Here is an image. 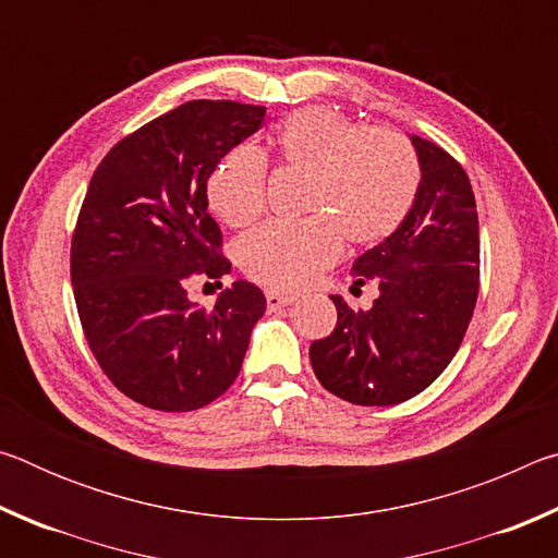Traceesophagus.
Listing matches in <instances>:
<instances>
[{"label":"esophagus","instance_id":"1","mask_svg":"<svg viewBox=\"0 0 558 558\" xmlns=\"http://www.w3.org/2000/svg\"><path fill=\"white\" fill-rule=\"evenodd\" d=\"M290 302H292V295H286V292H276V290L266 292V305H268L270 313H272V310H280V307L290 305Z\"/></svg>","mask_w":558,"mask_h":558}]
</instances>
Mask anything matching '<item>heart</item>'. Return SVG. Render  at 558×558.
I'll list each match as a JSON object with an SVG mask.
<instances>
[{
	"label": "heart",
	"instance_id": "b5f03b06",
	"mask_svg": "<svg viewBox=\"0 0 558 558\" xmlns=\"http://www.w3.org/2000/svg\"><path fill=\"white\" fill-rule=\"evenodd\" d=\"M280 167L305 174L302 221H272L239 243L241 268L278 290L307 286L342 253L391 235L418 192V159L393 130H366L329 108L298 110L272 137ZM268 172L256 149H235L209 179L214 214L233 229L266 211Z\"/></svg>",
	"mask_w": 558,
	"mask_h": 558
}]
</instances>
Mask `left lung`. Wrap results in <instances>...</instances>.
Masks as SVG:
<instances>
[{
	"label": "left lung",
	"mask_w": 558,
	"mask_h": 558,
	"mask_svg": "<svg viewBox=\"0 0 558 558\" xmlns=\"http://www.w3.org/2000/svg\"><path fill=\"white\" fill-rule=\"evenodd\" d=\"M421 165L399 229L354 260V288L379 286L369 310L332 295L337 327L310 344L315 376L356 405H393L438 379L460 349L480 290V226L465 169L411 135Z\"/></svg>",
	"instance_id": "left-lung-1"
}]
</instances>
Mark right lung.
I'll return each instance as SVG.
<instances>
[{"mask_svg":"<svg viewBox=\"0 0 558 558\" xmlns=\"http://www.w3.org/2000/svg\"><path fill=\"white\" fill-rule=\"evenodd\" d=\"M263 118V106L189 100L122 137L93 172L71 241L75 307L100 369L147 409L219 399L266 313L248 280L211 310L186 295L194 278L231 272L206 182Z\"/></svg>","mask_w":558,"mask_h":558,"instance_id":"add662e5","label":"right lung"}]
</instances>
